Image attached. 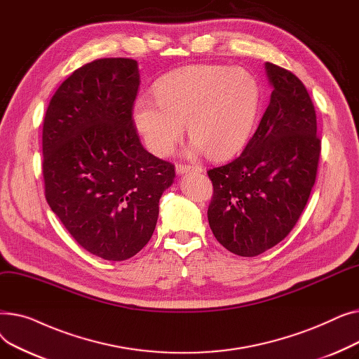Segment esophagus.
I'll return each instance as SVG.
<instances>
[{
	"mask_svg": "<svg viewBox=\"0 0 359 359\" xmlns=\"http://www.w3.org/2000/svg\"><path fill=\"white\" fill-rule=\"evenodd\" d=\"M176 172H177V175H183V173H187V172H198V173H201L202 172V167L198 165V164L177 163L176 164Z\"/></svg>",
	"mask_w": 359,
	"mask_h": 359,
	"instance_id": "1",
	"label": "esophagus"
}]
</instances>
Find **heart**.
I'll list each match as a JSON object with an SVG mask.
<instances>
[{
    "instance_id": "obj_1",
    "label": "heart",
    "mask_w": 359,
    "mask_h": 359,
    "mask_svg": "<svg viewBox=\"0 0 359 359\" xmlns=\"http://www.w3.org/2000/svg\"><path fill=\"white\" fill-rule=\"evenodd\" d=\"M259 84L243 68L191 65L165 75L156 100L140 99L134 121L151 153L165 157L187 125L195 151L224 160L246 144L259 107Z\"/></svg>"
}]
</instances>
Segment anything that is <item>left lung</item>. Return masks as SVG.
I'll return each instance as SVG.
<instances>
[{"instance_id":"left-lung-1","label":"left lung","mask_w":359,"mask_h":359,"mask_svg":"<svg viewBox=\"0 0 359 359\" xmlns=\"http://www.w3.org/2000/svg\"><path fill=\"white\" fill-rule=\"evenodd\" d=\"M265 68L273 91L256 132L237 158L208 170L210 227L219 244L244 257L272 249L295 227L322 151L306 86L285 68Z\"/></svg>"}]
</instances>
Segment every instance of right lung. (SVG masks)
<instances>
[{
	"instance_id": "add662e5",
	"label": "right lung",
	"mask_w": 359,
	"mask_h": 359,
	"mask_svg": "<svg viewBox=\"0 0 359 359\" xmlns=\"http://www.w3.org/2000/svg\"><path fill=\"white\" fill-rule=\"evenodd\" d=\"M138 87L135 60H96L58 87L43 121L46 201L74 240L104 260H126L149 241L176 176L140 141Z\"/></svg>"
}]
</instances>
